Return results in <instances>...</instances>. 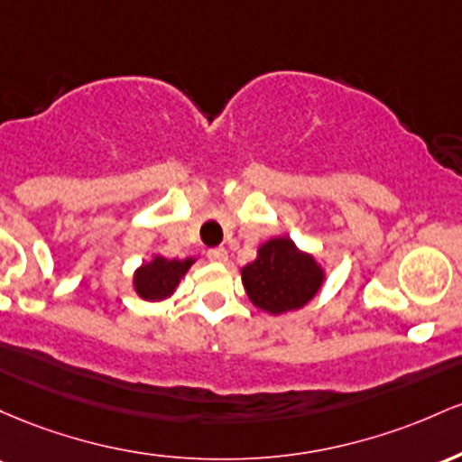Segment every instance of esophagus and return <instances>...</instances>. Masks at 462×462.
Here are the masks:
<instances>
[{
  "instance_id": "esophagus-1",
  "label": "esophagus",
  "mask_w": 462,
  "mask_h": 462,
  "mask_svg": "<svg viewBox=\"0 0 462 462\" xmlns=\"http://www.w3.org/2000/svg\"><path fill=\"white\" fill-rule=\"evenodd\" d=\"M207 257H209L211 262L225 263L226 259H229V253H226V248H225V246H217V248H211V251L207 253Z\"/></svg>"
}]
</instances>
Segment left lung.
<instances>
[{
    "label": "left lung",
    "mask_w": 462,
    "mask_h": 462,
    "mask_svg": "<svg viewBox=\"0 0 462 462\" xmlns=\"http://www.w3.org/2000/svg\"><path fill=\"white\" fill-rule=\"evenodd\" d=\"M325 282V268L290 237H273L242 268V283L255 308L277 316L303 308Z\"/></svg>",
    "instance_id": "8db88e82"
}]
</instances>
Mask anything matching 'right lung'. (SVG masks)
<instances>
[{
    "label": "right lung",
    "instance_id": "1",
    "mask_svg": "<svg viewBox=\"0 0 462 462\" xmlns=\"http://www.w3.org/2000/svg\"><path fill=\"white\" fill-rule=\"evenodd\" d=\"M194 262V257L165 259L162 255H154L150 262L142 263L134 271V292L143 300H163L172 297L176 286H179L180 279L185 277V273L189 271Z\"/></svg>",
    "mask_w": 462,
    "mask_h": 462
}]
</instances>
